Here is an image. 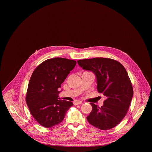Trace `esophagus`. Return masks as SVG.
<instances>
[{
  "instance_id": "esophagus-1",
  "label": "esophagus",
  "mask_w": 152,
  "mask_h": 152,
  "mask_svg": "<svg viewBox=\"0 0 152 152\" xmlns=\"http://www.w3.org/2000/svg\"><path fill=\"white\" fill-rule=\"evenodd\" d=\"M82 103V101H80V100H76L74 102V104L75 105H77V104H80Z\"/></svg>"
}]
</instances>
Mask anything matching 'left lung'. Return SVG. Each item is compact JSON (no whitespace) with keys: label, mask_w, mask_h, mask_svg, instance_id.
<instances>
[{"label":"left lung","mask_w":152,"mask_h":152,"mask_svg":"<svg viewBox=\"0 0 152 152\" xmlns=\"http://www.w3.org/2000/svg\"><path fill=\"white\" fill-rule=\"evenodd\" d=\"M77 64L83 70L94 73L97 91L106 97L100 107L91 103L93 109L86 119L100 130L113 128L126 115L134 94L125 68L119 62L104 58L78 60Z\"/></svg>","instance_id":"8db88e82"}]
</instances>
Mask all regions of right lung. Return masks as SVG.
Returning a JSON list of instances; mask_svg holds the SVG:
<instances>
[{
	"label": "right lung",
	"instance_id": "obj_1",
	"mask_svg": "<svg viewBox=\"0 0 152 152\" xmlns=\"http://www.w3.org/2000/svg\"><path fill=\"white\" fill-rule=\"evenodd\" d=\"M76 64L74 60L62 58L48 59L34 71L28 84L26 101L31 114L45 127L59 124L72 102L59 100L61 83Z\"/></svg>",
	"mask_w": 152,
	"mask_h": 152
}]
</instances>
